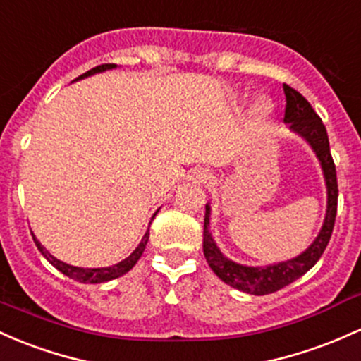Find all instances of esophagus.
<instances>
[{
	"instance_id": "esophagus-1",
	"label": "esophagus",
	"mask_w": 361,
	"mask_h": 361,
	"mask_svg": "<svg viewBox=\"0 0 361 361\" xmlns=\"http://www.w3.org/2000/svg\"><path fill=\"white\" fill-rule=\"evenodd\" d=\"M209 180H211V173H209V169L197 168V169H193V171H192V181H193V183L205 185Z\"/></svg>"
}]
</instances>
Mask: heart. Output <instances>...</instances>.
I'll use <instances>...</instances> for the list:
<instances>
[{"instance_id":"b5f03b06","label":"heart","mask_w":361,"mask_h":361,"mask_svg":"<svg viewBox=\"0 0 361 361\" xmlns=\"http://www.w3.org/2000/svg\"><path fill=\"white\" fill-rule=\"evenodd\" d=\"M257 113H264V111H265V106L264 104H257Z\"/></svg>"}]
</instances>
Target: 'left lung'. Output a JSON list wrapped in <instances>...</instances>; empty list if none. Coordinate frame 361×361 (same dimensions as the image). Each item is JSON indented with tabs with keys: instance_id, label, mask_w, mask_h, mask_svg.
I'll use <instances>...</instances> for the list:
<instances>
[{
	"instance_id": "obj_1",
	"label": "left lung",
	"mask_w": 361,
	"mask_h": 361,
	"mask_svg": "<svg viewBox=\"0 0 361 361\" xmlns=\"http://www.w3.org/2000/svg\"><path fill=\"white\" fill-rule=\"evenodd\" d=\"M284 96H286V108H284V121L290 123L293 132L300 133L312 149L315 150L320 164H322L324 176L327 185V214L324 219V226L320 229L314 243L305 250L302 255L267 267H247L240 265L233 260L226 259L219 248L214 243L211 233H209V217H211V207L205 205L204 217V255L207 264L211 265L214 274L224 281L229 286L236 290L250 293V295H269L277 290H283L284 286L291 284L305 272L310 271L317 264V260L322 257L326 250L329 240H331L332 229L336 223V212H338V178H336V166L331 156L329 147V137L326 125L315 113L310 102L305 99L298 90L293 87L283 85Z\"/></svg>"
}]
</instances>
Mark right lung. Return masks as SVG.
Returning a JSON list of instances; mask_svg holds the SVG:
<instances>
[{"instance_id":"add662e5","label":"right lung","mask_w":361,"mask_h":361,"mask_svg":"<svg viewBox=\"0 0 361 361\" xmlns=\"http://www.w3.org/2000/svg\"><path fill=\"white\" fill-rule=\"evenodd\" d=\"M114 66H116V65H114V63H106V65H99V66H96V68L85 71V73L80 75V77H78V78L89 77V75L99 73V71L111 70V68H114ZM78 78H77V80H78ZM156 214H157V212H156ZM156 214H154V216H156ZM32 238H34L35 247L39 248V252H41L42 255L46 257L47 262H49L51 265H54V267H56L59 272H63V274H65V276L71 277V279L78 281V283L96 284V283H106V281L114 279V277H120V276H123V274H126V272H128L130 269H132L133 265L137 264V260L140 259L142 253H144L145 245H147V241H149V231L145 233V236H144V238H142L140 245H138L135 250H133L132 255L126 257L125 260H121L120 264L113 265V267H102V269H82V267H75V265H68V264L61 262V260H58L56 257L51 255V253L47 252L46 248L42 247V245L39 243L37 240H35V236H32Z\"/></svg>"}]
</instances>
